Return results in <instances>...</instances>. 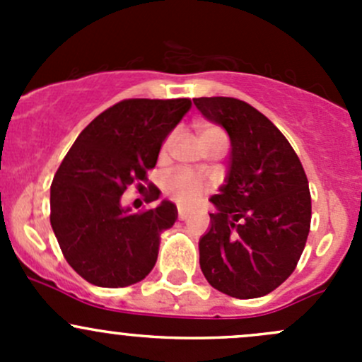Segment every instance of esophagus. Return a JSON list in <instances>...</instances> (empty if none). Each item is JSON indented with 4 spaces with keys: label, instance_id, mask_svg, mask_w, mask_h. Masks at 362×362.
I'll list each match as a JSON object with an SVG mask.
<instances>
[{
    "label": "esophagus",
    "instance_id": "34e87169",
    "mask_svg": "<svg viewBox=\"0 0 362 362\" xmlns=\"http://www.w3.org/2000/svg\"><path fill=\"white\" fill-rule=\"evenodd\" d=\"M178 218H180V221H185V218H187V215H189V211L187 210H184V208H178Z\"/></svg>",
    "mask_w": 362,
    "mask_h": 362
}]
</instances>
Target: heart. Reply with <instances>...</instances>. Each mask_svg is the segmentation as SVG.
<instances>
[{
    "label": "heart",
    "instance_id": "obj_1",
    "mask_svg": "<svg viewBox=\"0 0 362 362\" xmlns=\"http://www.w3.org/2000/svg\"><path fill=\"white\" fill-rule=\"evenodd\" d=\"M175 134L171 133L160 147V158H166L173 145ZM198 140L204 151H210L214 147H228V134L224 129L215 124H202L198 127ZM164 191L168 192L173 202L182 206H192V204L202 202V198L210 191V184L199 178L198 175H192L189 171H173V173L164 177Z\"/></svg>",
    "mask_w": 362,
    "mask_h": 362
}]
</instances>
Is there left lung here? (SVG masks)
<instances>
[{"instance_id": "8db88e82", "label": "left lung", "mask_w": 362, "mask_h": 362, "mask_svg": "<svg viewBox=\"0 0 362 362\" xmlns=\"http://www.w3.org/2000/svg\"><path fill=\"white\" fill-rule=\"evenodd\" d=\"M198 110L231 138V166L210 202V229L199 240L204 279L238 299L261 298L298 266L312 221L303 164L266 115L236 98H194Z\"/></svg>"}]
</instances>
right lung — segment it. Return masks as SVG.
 Here are the masks:
<instances>
[{"mask_svg":"<svg viewBox=\"0 0 362 362\" xmlns=\"http://www.w3.org/2000/svg\"><path fill=\"white\" fill-rule=\"evenodd\" d=\"M191 108L189 98L115 103L71 145L50 185V224L68 264L98 287H126L154 268L159 235L177 221V206L131 214L120 206L127 187L144 189L160 144ZM148 185L147 203L160 191Z\"/></svg>","mask_w":362,"mask_h":362,"instance_id":"obj_1","label":"right lung"}]
</instances>
